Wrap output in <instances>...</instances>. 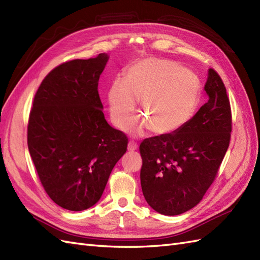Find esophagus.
<instances>
[{
    "mask_svg": "<svg viewBox=\"0 0 260 260\" xmlns=\"http://www.w3.org/2000/svg\"><path fill=\"white\" fill-rule=\"evenodd\" d=\"M136 149H137V144H136L135 142H133V141L128 142L127 150H128V151H134V150H136Z\"/></svg>",
    "mask_w": 260,
    "mask_h": 260,
    "instance_id": "obj_1",
    "label": "esophagus"
}]
</instances>
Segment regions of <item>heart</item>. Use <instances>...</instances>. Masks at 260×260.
<instances>
[{
  "label": "heart",
  "mask_w": 260,
  "mask_h": 260,
  "mask_svg": "<svg viewBox=\"0 0 260 260\" xmlns=\"http://www.w3.org/2000/svg\"><path fill=\"white\" fill-rule=\"evenodd\" d=\"M201 93L194 72L170 60L144 58L129 64L124 79L116 78L108 89V104L112 122L122 126L139 100L145 118L132 119L124 128L141 134L149 127L154 134H170L193 115Z\"/></svg>",
  "instance_id": "1"
}]
</instances>
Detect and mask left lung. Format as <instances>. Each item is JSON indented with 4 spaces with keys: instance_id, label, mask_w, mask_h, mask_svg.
Wrapping results in <instances>:
<instances>
[{
    "instance_id": "left-lung-1",
    "label": "left lung",
    "mask_w": 260,
    "mask_h": 260,
    "mask_svg": "<svg viewBox=\"0 0 260 260\" xmlns=\"http://www.w3.org/2000/svg\"><path fill=\"white\" fill-rule=\"evenodd\" d=\"M204 90L209 101L187 124L170 134L146 138L139 146L143 194L160 214L179 215L199 204L229 148L230 100L213 69L208 71Z\"/></svg>"
}]
</instances>
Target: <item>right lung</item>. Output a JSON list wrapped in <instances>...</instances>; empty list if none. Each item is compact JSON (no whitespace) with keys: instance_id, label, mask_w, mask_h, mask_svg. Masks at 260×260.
I'll list each match as a JSON object with an SVG mask.
<instances>
[{"instance_id":"right-lung-1","label":"right lung","mask_w":260,"mask_h":260,"mask_svg":"<svg viewBox=\"0 0 260 260\" xmlns=\"http://www.w3.org/2000/svg\"><path fill=\"white\" fill-rule=\"evenodd\" d=\"M108 54L51 70L30 111L27 144L45 191L61 208L83 211L102 197L127 137L106 122L98 92Z\"/></svg>"}]
</instances>
